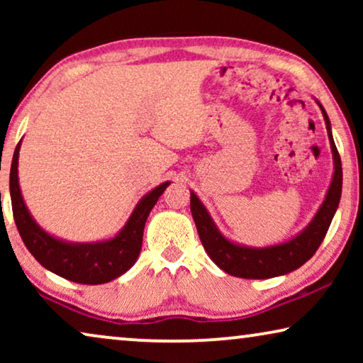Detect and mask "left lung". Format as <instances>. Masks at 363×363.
<instances>
[{
  "label": "left lung",
  "instance_id": "8db88e82",
  "mask_svg": "<svg viewBox=\"0 0 363 363\" xmlns=\"http://www.w3.org/2000/svg\"><path fill=\"white\" fill-rule=\"evenodd\" d=\"M319 104V102H317ZM320 111L324 113V121L327 125V133L334 153V165L335 172L332 177V183L320 210L317 211L311 225L296 236L294 240L282 242V245L261 247V250H252V247L238 246L235 242L228 241L225 236L218 231V228L213 223L211 216L208 215L206 208L201 205L195 193L190 196V208L193 220H195L198 235H200L201 245L208 252V256L215 261L218 267L228 274L236 277H245V279H267V277H276L287 274V272L297 269L309 261L315 251L319 250L320 242L324 241L329 230L332 218L335 215L337 206H339L342 195V162L340 155L337 152L330 130V121L327 117L324 107L320 106Z\"/></svg>",
  "mask_w": 363,
  "mask_h": 363
}]
</instances>
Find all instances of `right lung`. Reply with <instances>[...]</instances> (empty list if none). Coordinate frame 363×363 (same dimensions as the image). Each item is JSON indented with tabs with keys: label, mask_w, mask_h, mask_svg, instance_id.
<instances>
[{
	"label": "right lung",
	"mask_w": 363,
	"mask_h": 363,
	"mask_svg": "<svg viewBox=\"0 0 363 363\" xmlns=\"http://www.w3.org/2000/svg\"><path fill=\"white\" fill-rule=\"evenodd\" d=\"M18 157L19 143L14 150L9 173L13 216L24 246L36 257L39 264L52 271L54 274L79 284H104L122 276L135 264L142 250L143 228L148 213L165 191L168 182L162 183L142 198L132 216L128 218L127 225L116 238L102 242L72 245L49 236L29 215L18 183Z\"/></svg>",
	"instance_id": "right-lung-1"
}]
</instances>
